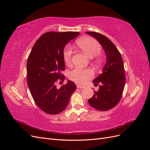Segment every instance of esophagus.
<instances>
[{
    "label": "esophagus",
    "mask_w": 150,
    "mask_h": 150,
    "mask_svg": "<svg viewBox=\"0 0 150 150\" xmlns=\"http://www.w3.org/2000/svg\"><path fill=\"white\" fill-rule=\"evenodd\" d=\"M77 88H80V89H84V88H85V86H84L83 85H81V84H78L77 85Z\"/></svg>",
    "instance_id": "esophagus-1"
}]
</instances>
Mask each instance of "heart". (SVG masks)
<instances>
[{
  "mask_svg": "<svg viewBox=\"0 0 150 150\" xmlns=\"http://www.w3.org/2000/svg\"><path fill=\"white\" fill-rule=\"evenodd\" d=\"M77 45L79 49L84 52L88 57L92 58L96 57L101 52V46L96 40L91 38H84L79 39L77 42ZM72 51L70 47L67 46L65 48L64 59L66 63L70 64L71 61ZM93 77V72L89 69H83L77 67L71 71L69 73V78L80 84H84Z\"/></svg>",
  "mask_w": 150,
  "mask_h": 150,
  "instance_id": "obj_1",
  "label": "heart"
}]
</instances>
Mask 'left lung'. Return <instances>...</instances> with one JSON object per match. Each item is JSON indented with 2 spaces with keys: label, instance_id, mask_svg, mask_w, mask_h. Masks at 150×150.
Instances as JSON below:
<instances>
[{
  "label": "left lung",
  "instance_id": "8db88e82",
  "mask_svg": "<svg viewBox=\"0 0 150 150\" xmlns=\"http://www.w3.org/2000/svg\"><path fill=\"white\" fill-rule=\"evenodd\" d=\"M101 45L106 54V62L102 73L93 82L99 83L98 91L88 99L91 106L99 111H108L116 106L120 101L125 88V75L122 57L115 45L106 36L94 32H86Z\"/></svg>",
  "mask_w": 150,
  "mask_h": 150
}]
</instances>
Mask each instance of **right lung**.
<instances>
[{
  "label": "right lung",
  "instance_id": "add662e5",
  "mask_svg": "<svg viewBox=\"0 0 150 150\" xmlns=\"http://www.w3.org/2000/svg\"><path fill=\"white\" fill-rule=\"evenodd\" d=\"M79 32H48L35 42L27 62L28 84L38 106L50 115L64 111L76 86L67 80L66 85L57 88V79L64 81L61 72L65 69L64 48Z\"/></svg>",
  "mask_w": 150,
  "mask_h": 150
}]
</instances>
